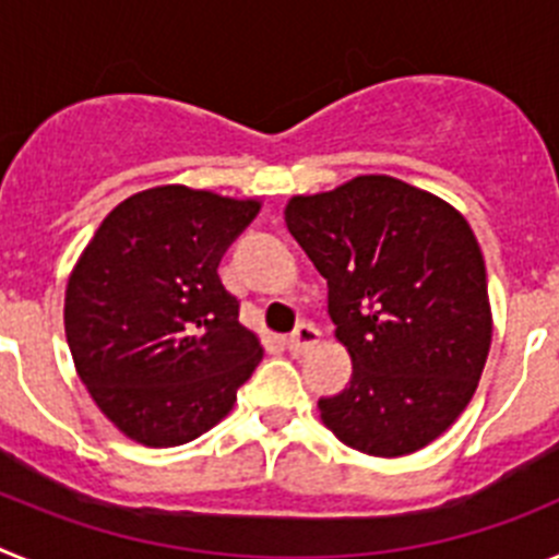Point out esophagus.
<instances>
[{
  "instance_id": "1",
  "label": "esophagus",
  "mask_w": 559,
  "mask_h": 559,
  "mask_svg": "<svg viewBox=\"0 0 559 559\" xmlns=\"http://www.w3.org/2000/svg\"><path fill=\"white\" fill-rule=\"evenodd\" d=\"M319 341H322V333H319L313 324L302 322L299 328L294 330V333L288 335V338H285V347H288L290 355H302V353H308L310 347H316Z\"/></svg>"
}]
</instances>
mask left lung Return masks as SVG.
<instances>
[{"mask_svg": "<svg viewBox=\"0 0 559 559\" xmlns=\"http://www.w3.org/2000/svg\"><path fill=\"white\" fill-rule=\"evenodd\" d=\"M285 224L328 280L349 386L324 426L369 456H406L456 423L490 353L487 271L471 224L426 190L358 176L294 195Z\"/></svg>", "mask_w": 559, "mask_h": 559, "instance_id": "obj_1", "label": "left lung"}]
</instances>
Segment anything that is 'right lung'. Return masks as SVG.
<instances>
[{
    "mask_svg": "<svg viewBox=\"0 0 559 559\" xmlns=\"http://www.w3.org/2000/svg\"><path fill=\"white\" fill-rule=\"evenodd\" d=\"M260 201L167 185L114 206L63 302L83 386L128 439L185 445L231 412L263 347L240 324L221 257Z\"/></svg>",
    "mask_w": 559,
    "mask_h": 559,
    "instance_id": "1",
    "label": "right lung"
}]
</instances>
